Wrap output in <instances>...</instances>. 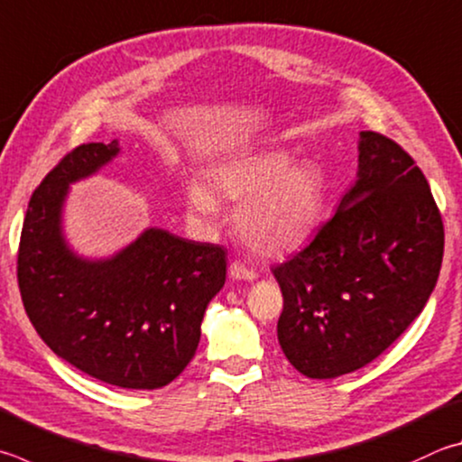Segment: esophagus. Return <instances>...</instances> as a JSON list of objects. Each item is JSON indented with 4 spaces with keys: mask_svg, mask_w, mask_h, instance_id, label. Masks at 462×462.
<instances>
[{
    "mask_svg": "<svg viewBox=\"0 0 462 462\" xmlns=\"http://www.w3.org/2000/svg\"><path fill=\"white\" fill-rule=\"evenodd\" d=\"M228 276L232 281H254L256 273L253 271V268H248L242 263H232L228 266Z\"/></svg>",
    "mask_w": 462,
    "mask_h": 462,
    "instance_id": "esophagus-1",
    "label": "esophagus"
}]
</instances>
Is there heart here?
Wrapping results in <instances>:
<instances>
[{
    "label": "heart",
    "mask_w": 462,
    "mask_h": 462,
    "mask_svg": "<svg viewBox=\"0 0 462 462\" xmlns=\"http://www.w3.org/2000/svg\"><path fill=\"white\" fill-rule=\"evenodd\" d=\"M212 186L217 196L238 204L236 232L258 256L297 253L321 224L327 191L323 171L315 163L292 162L284 151H263L216 165ZM188 204L206 224L220 217V204L204 183H189Z\"/></svg>",
    "instance_id": "1"
}]
</instances>
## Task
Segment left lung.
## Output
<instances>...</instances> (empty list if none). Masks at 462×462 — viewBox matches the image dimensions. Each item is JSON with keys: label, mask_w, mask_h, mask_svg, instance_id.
I'll return each mask as SVG.
<instances>
[{"label": "left lung", "mask_w": 462, "mask_h": 462, "mask_svg": "<svg viewBox=\"0 0 462 462\" xmlns=\"http://www.w3.org/2000/svg\"><path fill=\"white\" fill-rule=\"evenodd\" d=\"M357 180L311 245L273 268L282 354L313 380L356 372L422 313L439 281L444 226L420 167L362 131Z\"/></svg>", "instance_id": "obj_1"}]
</instances>
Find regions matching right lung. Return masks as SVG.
<instances>
[{"label":"right lung","instance_id":"add662e5","mask_svg":"<svg viewBox=\"0 0 462 462\" xmlns=\"http://www.w3.org/2000/svg\"><path fill=\"white\" fill-rule=\"evenodd\" d=\"M119 153L116 139L80 145L46 175L23 220L18 282L33 329L58 357L105 383L157 390L196 356L226 250L149 226L111 256L79 254L64 234L70 186Z\"/></svg>","mask_w":462,"mask_h":462}]
</instances>
